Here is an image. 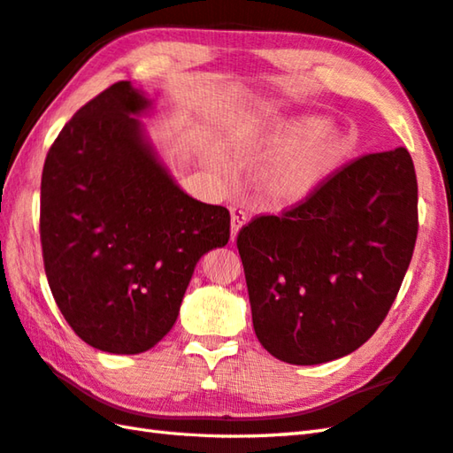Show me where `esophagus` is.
I'll return each mask as SVG.
<instances>
[{
	"mask_svg": "<svg viewBox=\"0 0 453 453\" xmlns=\"http://www.w3.org/2000/svg\"><path fill=\"white\" fill-rule=\"evenodd\" d=\"M232 239L237 237V234L242 232V227L247 224V211L239 206H232Z\"/></svg>",
	"mask_w": 453,
	"mask_h": 453,
	"instance_id": "1",
	"label": "esophagus"
}]
</instances>
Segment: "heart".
Wrapping results in <instances>:
<instances>
[{"instance_id":"heart-1","label":"heart","mask_w":453,"mask_h":453,"mask_svg":"<svg viewBox=\"0 0 453 453\" xmlns=\"http://www.w3.org/2000/svg\"><path fill=\"white\" fill-rule=\"evenodd\" d=\"M356 143L352 130L315 114L278 120L261 136V146L276 153L258 173V185L276 204H297L325 185Z\"/></svg>"}]
</instances>
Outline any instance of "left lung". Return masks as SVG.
Masks as SVG:
<instances>
[{
	"label": "left lung",
	"instance_id": "obj_1",
	"mask_svg": "<svg viewBox=\"0 0 453 453\" xmlns=\"http://www.w3.org/2000/svg\"><path fill=\"white\" fill-rule=\"evenodd\" d=\"M417 202L415 165L395 148L352 161L282 216L245 226L237 249L258 342L296 365L360 349L405 278Z\"/></svg>",
	"mask_w": 453,
	"mask_h": 453
}]
</instances>
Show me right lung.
Returning a JSON list of instances; mask_svg holds the SVG:
<instances>
[{
	"mask_svg": "<svg viewBox=\"0 0 453 453\" xmlns=\"http://www.w3.org/2000/svg\"><path fill=\"white\" fill-rule=\"evenodd\" d=\"M130 81L73 114L48 151L41 242L54 300L93 349L140 354L175 325L195 266L229 239V211L188 196L163 165Z\"/></svg>",
	"mask_w": 453,
	"mask_h": 453,
	"instance_id": "1",
	"label": "right lung"
}]
</instances>
